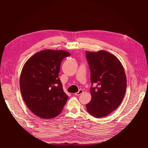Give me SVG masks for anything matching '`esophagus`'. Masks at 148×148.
Listing matches in <instances>:
<instances>
[{"mask_svg": "<svg viewBox=\"0 0 148 148\" xmlns=\"http://www.w3.org/2000/svg\"><path fill=\"white\" fill-rule=\"evenodd\" d=\"M82 92H83V90H79L77 92H76V93L75 94V95H79L81 94Z\"/></svg>", "mask_w": 148, "mask_h": 148, "instance_id": "1", "label": "esophagus"}]
</instances>
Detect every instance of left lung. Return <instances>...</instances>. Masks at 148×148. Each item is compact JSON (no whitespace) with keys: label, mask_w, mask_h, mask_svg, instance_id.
<instances>
[{"label":"left lung","mask_w":148,"mask_h":148,"mask_svg":"<svg viewBox=\"0 0 148 148\" xmlns=\"http://www.w3.org/2000/svg\"><path fill=\"white\" fill-rule=\"evenodd\" d=\"M91 71V99L86 105L88 112L96 118L104 117L121 103L126 90L123 66L114 54L105 50L86 52Z\"/></svg>","instance_id":"1"}]
</instances>
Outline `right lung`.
Here are the masks:
<instances>
[{"instance_id": "add662e5", "label": "right lung", "mask_w": 148, "mask_h": 148, "mask_svg": "<svg viewBox=\"0 0 148 148\" xmlns=\"http://www.w3.org/2000/svg\"><path fill=\"white\" fill-rule=\"evenodd\" d=\"M64 50H44L29 58L20 77V88L28 108L36 116L49 119L58 116L67 102L58 78L62 60L70 56Z\"/></svg>"}]
</instances>
